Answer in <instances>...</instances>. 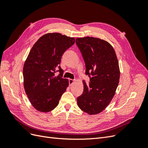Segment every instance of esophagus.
<instances>
[{
    "instance_id": "1",
    "label": "esophagus",
    "mask_w": 148,
    "mask_h": 148,
    "mask_svg": "<svg viewBox=\"0 0 148 148\" xmlns=\"http://www.w3.org/2000/svg\"><path fill=\"white\" fill-rule=\"evenodd\" d=\"M76 82V80H75V79H69V85H70V86H71V85H72V84L74 83V82Z\"/></svg>"
}]
</instances>
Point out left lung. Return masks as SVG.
I'll return each mask as SVG.
<instances>
[{
  "label": "left lung",
  "instance_id": "obj_1",
  "mask_svg": "<svg viewBox=\"0 0 148 148\" xmlns=\"http://www.w3.org/2000/svg\"><path fill=\"white\" fill-rule=\"evenodd\" d=\"M86 66L89 82L83 81L84 90L78 106L88 114L104 110L114 97L120 79V69L113 47L104 40L84 37L76 39Z\"/></svg>",
  "mask_w": 148,
  "mask_h": 148
}]
</instances>
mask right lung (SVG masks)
<instances>
[{
	"label": "right lung",
	"mask_w": 148,
	"mask_h": 148,
	"mask_svg": "<svg viewBox=\"0 0 148 148\" xmlns=\"http://www.w3.org/2000/svg\"><path fill=\"white\" fill-rule=\"evenodd\" d=\"M75 42L74 38L59 33H47L31 48L23 66V85L31 104L37 110L48 112L59 104L69 86V80L62 78L61 57ZM57 71L60 74L56 77Z\"/></svg>",
	"instance_id": "1"
}]
</instances>
